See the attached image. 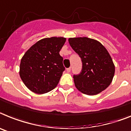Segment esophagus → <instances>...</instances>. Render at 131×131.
<instances>
[{
	"mask_svg": "<svg viewBox=\"0 0 131 131\" xmlns=\"http://www.w3.org/2000/svg\"><path fill=\"white\" fill-rule=\"evenodd\" d=\"M71 67H69V68H68V69H67V72H71Z\"/></svg>",
	"mask_w": 131,
	"mask_h": 131,
	"instance_id": "1",
	"label": "esophagus"
}]
</instances>
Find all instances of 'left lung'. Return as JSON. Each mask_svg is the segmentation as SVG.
I'll list each match as a JSON object with an SVG mask.
<instances>
[{
	"label": "left lung",
	"instance_id": "1",
	"mask_svg": "<svg viewBox=\"0 0 131 131\" xmlns=\"http://www.w3.org/2000/svg\"><path fill=\"white\" fill-rule=\"evenodd\" d=\"M69 42L82 62L81 73L73 76L77 89L88 95H95L106 89L115 71L106 48L98 40L87 37L69 38Z\"/></svg>",
	"mask_w": 131,
	"mask_h": 131
}]
</instances>
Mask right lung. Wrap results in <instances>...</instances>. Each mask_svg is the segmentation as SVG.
<instances>
[{"instance_id":"obj_1","label":"right lung","mask_w":131,"mask_h":131,"mask_svg":"<svg viewBox=\"0 0 131 131\" xmlns=\"http://www.w3.org/2000/svg\"><path fill=\"white\" fill-rule=\"evenodd\" d=\"M66 42L64 37L42 38L25 53L20 64L19 74L28 89L37 94L53 90L64 71L59 52Z\"/></svg>"}]
</instances>
